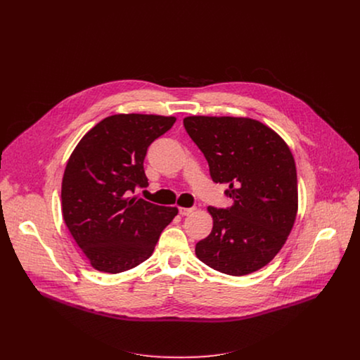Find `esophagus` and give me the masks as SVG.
Returning a JSON list of instances; mask_svg holds the SVG:
<instances>
[{
  "mask_svg": "<svg viewBox=\"0 0 360 360\" xmlns=\"http://www.w3.org/2000/svg\"><path fill=\"white\" fill-rule=\"evenodd\" d=\"M194 210H195V206H193V207H179V212H180L181 216H188V214H191Z\"/></svg>",
  "mask_w": 360,
  "mask_h": 360,
  "instance_id": "34e87169",
  "label": "esophagus"
}]
</instances>
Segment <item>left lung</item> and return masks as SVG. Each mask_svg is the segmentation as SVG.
Masks as SVG:
<instances>
[{
    "mask_svg": "<svg viewBox=\"0 0 360 360\" xmlns=\"http://www.w3.org/2000/svg\"><path fill=\"white\" fill-rule=\"evenodd\" d=\"M184 127L205 155L214 183L229 184L227 209L207 207L210 234L195 245L209 267L244 276L285 244L298 212L295 160L287 143L251 117L187 116Z\"/></svg>",
    "mask_w": 360,
    "mask_h": 360,
    "instance_id": "left-lung-1",
    "label": "left lung"
}]
</instances>
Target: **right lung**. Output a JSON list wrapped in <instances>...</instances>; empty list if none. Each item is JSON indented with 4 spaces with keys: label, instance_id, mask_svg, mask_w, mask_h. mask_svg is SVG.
Instances as JSON below:
<instances>
[{
    "label": "right lung",
    "instance_id": "add662e5",
    "mask_svg": "<svg viewBox=\"0 0 360 360\" xmlns=\"http://www.w3.org/2000/svg\"><path fill=\"white\" fill-rule=\"evenodd\" d=\"M174 116L119 113L97 123L79 141L62 179V216L96 270L120 273L153 255L162 230L179 213L130 197L148 186L144 159Z\"/></svg>",
    "mask_w": 360,
    "mask_h": 360
}]
</instances>
